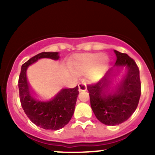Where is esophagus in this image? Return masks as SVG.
<instances>
[{
  "mask_svg": "<svg viewBox=\"0 0 155 155\" xmlns=\"http://www.w3.org/2000/svg\"><path fill=\"white\" fill-rule=\"evenodd\" d=\"M87 87L85 84L83 83H79V91H86Z\"/></svg>",
  "mask_w": 155,
  "mask_h": 155,
  "instance_id": "esophagus-1",
  "label": "esophagus"
}]
</instances>
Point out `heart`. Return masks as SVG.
I'll return each mask as SVG.
<instances>
[{"label": "heart", "mask_w": 155, "mask_h": 155, "mask_svg": "<svg viewBox=\"0 0 155 155\" xmlns=\"http://www.w3.org/2000/svg\"><path fill=\"white\" fill-rule=\"evenodd\" d=\"M98 54L92 53H84V54H76L71 61V66L73 70L77 73H83L93 68L97 60ZM107 63V58L106 56L101 55L98 59L95 67L89 73L88 76L90 79H94L97 75L105 68Z\"/></svg>", "instance_id": "heart-1"}]
</instances>
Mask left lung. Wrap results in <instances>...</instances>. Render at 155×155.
<instances>
[{"label": "left lung", "mask_w": 155, "mask_h": 155, "mask_svg": "<svg viewBox=\"0 0 155 155\" xmlns=\"http://www.w3.org/2000/svg\"><path fill=\"white\" fill-rule=\"evenodd\" d=\"M115 64L94 85H87L92 111L106 125L115 126L127 121L138 106L141 94L140 70L127 54L114 50ZM123 71L125 76L115 87L109 85L112 72Z\"/></svg>", "instance_id": "left-lung-1"}]
</instances>
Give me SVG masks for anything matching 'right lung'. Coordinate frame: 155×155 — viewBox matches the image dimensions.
Segmentation results:
<instances>
[{"instance_id": "1", "label": "right lung", "mask_w": 155, "mask_h": 155, "mask_svg": "<svg viewBox=\"0 0 155 155\" xmlns=\"http://www.w3.org/2000/svg\"><path fill=\"white\" fill-rule=\"evenodd\" d=\"M41 58L57 61L60 56L59 52H41L22 64L18 79L20 101L24 112L34 124L45 130H57L67 125L71 119L79 94V87L63 88L48 100L36 97L29 87L27 70Z\"/></svg>"}]
</instances>
